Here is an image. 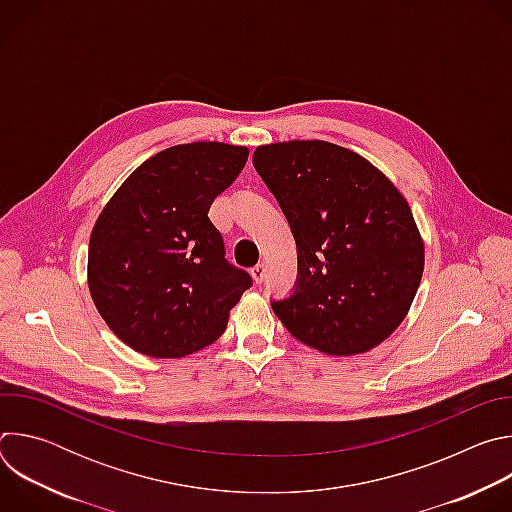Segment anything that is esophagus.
Instances as JSON below:
<instances>
[{
	"instance_id": "1",
	"label": "esophagus",
	"mask_w": 512,
	"mask_h": 512,
	"mask_svg": "<svg viewBox=\"0 0 512 512\" xmlns=\"http://www.w3.org/2000/svg\"><path fill=\"white\" fill-rule=\"evenodd\" d=\"M251 275H253L255 283H263V279H265V265H263V263H257V265L251 269Z\"/></svg>"
}]
</instances>
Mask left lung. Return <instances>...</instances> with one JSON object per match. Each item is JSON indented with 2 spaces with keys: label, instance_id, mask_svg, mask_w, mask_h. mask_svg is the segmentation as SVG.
I'll return each mask as SVG.
<instances>
[{
  "label": "left lung",
  "instance_id": "left-lung-1",
  "mask_svg": "<svg viewBox=\"0 0 512 512\" xmlns=\"http://www.w3.org/2000/svg\"><path fill=\"white\" fill-rule=\"evenodd\" d=\"M253 166L298 247L294 291L271 308L300 342L358 354L403 322L423 275V241L401 192L328 141L261 145Z\"/></svg>",
  "mask_w": 512,
  "mask_h": 512
}]
</instances>
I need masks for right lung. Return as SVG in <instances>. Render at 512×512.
Returning <instances> with one entry per match:
<instances>
[{
    "label": "right lung",
    "mask_w": 512,
    "mask_h": 512,
    "mask_svg": "<svg viewBox=\"0 0 512 512\" xmlns=\"http://www.w3.org/2000/svg\"><path fill=\"white\" fill-rule=\"evenodd\" d=\"M247 158L241 145H174L143 162L99 214L89 289L107 326L133 350L178 358L212 344L253 285L227 261L208 218Z\"/></svg>",
    "instance_id": "1"
}]
</instances>
